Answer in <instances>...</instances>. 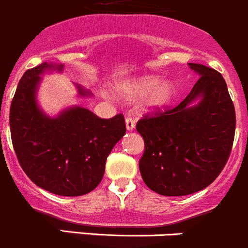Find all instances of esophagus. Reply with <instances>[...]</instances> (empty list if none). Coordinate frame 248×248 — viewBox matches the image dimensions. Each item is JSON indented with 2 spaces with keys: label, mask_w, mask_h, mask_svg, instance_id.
I'll return each instance as SVG.
<instances>
[{
  "label": "esophagus",
  "mask_w": 248,
  "mask_h": 248,
  "mask_svg": "<svg viewBox=\"0 0 248 248\" xmlns=\"http://www.w3.org/2000/svg\"><path fill=\"white\" fill-rule=\"evenodd\" d=\"M125 125H126V129L129 130V131H131V130H134L135 127V121L131 118V117H127V118L125 119Z\"/></svg>",
  "instance_id": "esophagus-1"
}]
</instances>
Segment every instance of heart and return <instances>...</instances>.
<instances>
[{
	"instance_id": "b5f03b06",
	"label": "heart",
	"mask_w": 248,
	"mask_h": 248,
	"mask_svg": "<svg viewBox=\"0 0 248 248\" xmlns=\"http://www.w3.org/2000/svg\"><path fill=\"white\" fill-rule=\"evenodd\" d=\"M147 106L151 108L161 107L168 104L173 95V87L170 83H161L159 77L149 76V77H142L134 80L131 83L121 84L117 88V93L119 96L125 100H132L135 97L142 96V95L150 93Z\"/></svg>"
}]
</instances>
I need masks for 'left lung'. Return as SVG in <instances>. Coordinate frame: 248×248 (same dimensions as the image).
Wrapping results in <instances>:
<instances>
[{"label": "left lung", "mask_w": 248, "mask_h": 248, "mask_svg": "<svg viewBox=\"0 0 248 248\" xmlns=\"http://www.w3.org/2000/svg\"><path fill=\"white\" fill-rule=\"evenodd\" d=\"M188 65L200 76L188 96L136 124L144 141L140 172L149 189L165 197L210 186L224 169L234 142L236 117L224 78L207 66ZM197 98L201 101L193 105Z\"/></svg>", "instance_id": "8db88e82"}]
</instances>
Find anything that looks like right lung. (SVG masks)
<instances>
[{
  "label": "right lung",
  "mask_w": 248,
  "mask_h": 248,
  "mask_svg": "<svg viewBox=\"0 0 248 248\" xmlns=\"http://www.w3.org/2000/svg\"><path fill=\"white\" fill-rule=\"evenodd\" d=\"M62 71L63 65L43 62L24 73L9 112L12 142L19 164L38 187L62 197H79L99 186L106 159L124 136L123 114L101 119L83 107H71L55 118L36 101L41 75ZM82 96L89 92L78 87Z\"/></svg>",
  "instance_id": "obj_1"
}]
</instances>
